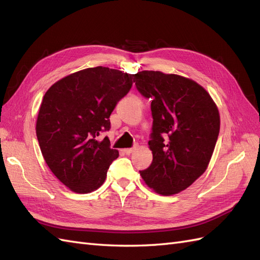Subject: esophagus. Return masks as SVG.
<instances>
[{"label":"esophagus","mask_w":260,"mask_h":260,"mask_svg":"<svg viewBox=\"0 0 260 260\" xmlns=\"http://www.w3.org/2000/svg\"><path fill=\"white\" fill-rule=\"evenodd\" d=\"M133 151H135V149H133V148H124V149H123V152H124L125 154H127V155H130Z\"/></svg>","instance_id":"34e87169"}]
</instances>
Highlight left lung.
I'll list each match as a JSON object with an SVG mask.
<instances>
[{
	"label": "left lung",
	"mask_w": 260,
	"mask_h": 260,
	"mask_svg": "<svg viewBox=\"0 0 260 260\" xmlns=\"http://www.w3.org/2000/svg\"><path fill=\"white\" fill-rule=\"evenodd\" d=\"M133 81L152 102L153 161L140 175L158 194L179 193L207 169L220 130L218 108L203 86L184 77L143 70Z\"/></svg>",
	"instance_id": "8db88e82"
}]
</instances>
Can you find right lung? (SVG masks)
<instances>
[{"mask_svg":"<svg viewBox=\"0 0 260 260\" xmlns=\"http://www.w3.org/2000/svg\"><path fill=\"white\" fill-rule=\"evenodd\" d=\"M135 75L108 67L86 68L55 82L46 91L37 119V138L49 168L76 193L95 191L119 156L101 132L132 86Z\"/></svg>","mask_w":260,"mask_h":260,"instance_id":"obj_1","label":"right lung"}]
</instances>
